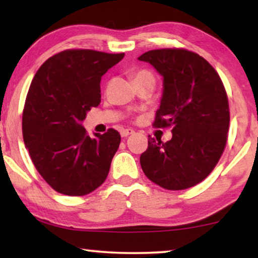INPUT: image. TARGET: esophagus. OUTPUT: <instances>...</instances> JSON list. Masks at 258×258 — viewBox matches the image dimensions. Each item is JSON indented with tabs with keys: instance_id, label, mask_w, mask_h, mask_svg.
<instances>
[{
	"instance_id": "1",
	"label": "esophagus",
	"mask_w": 258,
	"mask_h": 258,
	"mask_svg": "<svg viewBox=\"0 0 258 258\" xmlns=\"http://www.w3.org/2000/svg\"><path fill=\"white\" fill-rule=\"evenodd\" d=\"M135 134V132H134L133 129H123L121 132V136L122 137H128L130 135H134Z\"/></svg>"
}]
</instances>
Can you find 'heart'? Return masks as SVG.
<instances>
[{
  "instance_id": "obj_1",
  "label": "heart",
  "mask_w": 258,
  "mask_h": 258,
  "mask_svg": "<svg viewBox=\"0 0 258 258\" xmlns=\"http://www.w3.org/2000/svg\"><path fill=\"white\" fill-rule=\"evenodd\" d=\"M142 76H153V75H151L148 70H140V72H137L135 74V79H137V77H142Z\"/></svg>"
}]
</instances>
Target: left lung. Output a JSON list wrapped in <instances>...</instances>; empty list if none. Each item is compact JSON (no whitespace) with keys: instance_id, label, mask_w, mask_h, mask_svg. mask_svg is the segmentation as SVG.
<instances>
[{"instance_id":"obj_1","label":"left lung","mask_w":258,"mask_h":258,"mask_svg":"<svg viewBox=\"0 0 258 258\" xmlns=\"http://www.w3.org/2000/svg\"><path fill=\"white\" fill-rule=\"evenodd\" d=\"M140 61L163 77V94L154 125L172 126L163 143L148 136L141 155L148 178L168 190L188 189L202 182L220 161L230 122L228 96L209 62L185 49H156Z\"/></svg>"}]
</instances>
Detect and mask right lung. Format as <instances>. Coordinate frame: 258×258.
Returning <instances> with one entry per match:
<instances>
[{
  "mask_svg": "<svg viewBox=\"0 0 258 258\" xmlns=\"http://www.w3.org/2000/svg\"><path fill=\"white\" fill-rule=\"evenodd\" d=\"M124 54L70 49L48 58L30 84L22 116L31 161L52 189L83 196L107 178L121 136L88 135L82 121L101 102V77Z\"/></svg>",
  "mask_w": 258,
  "mask_h": 258,
  "instance_id": "obj_1",
  "label": "right lung"
}]
</instances>
